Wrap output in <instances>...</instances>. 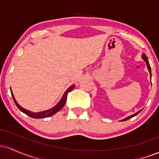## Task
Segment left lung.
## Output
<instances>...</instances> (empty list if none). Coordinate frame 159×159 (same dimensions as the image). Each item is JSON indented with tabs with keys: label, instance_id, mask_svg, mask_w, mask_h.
Wrapping results in <instances>:
<instances>
[{
	"label": "left lung",
	"instance_id": "left-lung-1",
	"mask_svg": "<svg viewBox=\"0 0 159 159\" xmlns=\"http://www.w3.org/2000/svg\"><path fill=\"white\" fill-rule=\"evenodd\" d=\"M142 59H143V61L146 62V63H147V69H148V70H149V75H150V78H151V77H152V74H151V67H150V65H149V63L148 58H147V55H146L145 54H143H143H142ZM150 81H151V79H150ZM141 111H142V109H141V110L138 111V112L135 113V114H132V115H130V116H127V117H125V119L121 120H120V121H125V120H128L131 119V118H132V117H134V116H135L137 114H139V113H140Z\"/></svg>",
	"mask_w": 159,
	"mask_h": 159
}]
</instances>
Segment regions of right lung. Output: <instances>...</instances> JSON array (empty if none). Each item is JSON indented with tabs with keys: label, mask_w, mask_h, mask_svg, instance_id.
Segmentation results:
<instances>
[{
	"label": "right lung",
	"mask_w": 159,
	"mask_h": 159,
	"mask_svg": "<svg viewBox=\"0 0 159 159\" xmlns=\"http://www.w3.org/2000/svg\"><path fill=\"white\" fill-rule=\"evenodd\" d=\"M75 86V85L72 84V86H70V87H69L66 90L64 94H63V96H62L61 99L60 100L59 102L55 106L53 107L52 108L49 109V110L40 111V112H32V111L26 110V109L23 108L21 105H19V103H18L17 101L16 100V98H15V97H14V95H13V93H12V90H11V89H10V90H11V94H12V98H13L14 102H15L16 106L18 107V108H19V110L21 111V112H23L24 114H27V116H30V117H32V118H35V119H40V118H45V117H48V116H52V115L55 114L56 113H57L61 108H63V107L65 105L66 102L67 95H68V93L70 92V91L74 88Z\"/></svg>",
	"instance_id": "obj_1"
}]
</instances>
